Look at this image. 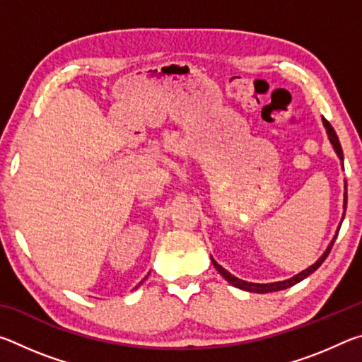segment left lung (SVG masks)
I'll return each mask as SVG.
<instances>
[{
  "instance_id": "obj_1",
  "label": "left lung",
  "mask_w": 362,
  "mask_h": 362,
  "mask_svg": "<svg viewBox=\"0 0 362 362\" xmlns=\"http://www.w3.org/2000/svg\"><path fill=\"white\" fill-rule=\"evenodd\" d=\"M322 124H324V127H326V131H327V136H329V140H330V144L334 145V150H335V153L337 155H339V158L341 159L343 161V151H341V145H340V140H339V137H337V134H335V131H334V127L330 126V122L326 119V118H322ZM346 185H345V199H343V209H346ZM343 218H345V212H343V217H341V222H343ZM341 225V223H340ZM340 225H339V228H337V235H339V230H340ZM337 235L334 236V240L330 241V244L327 246V249H326V252H324L320 259H317L313 265L311 267H308L306 269H303V272H300L298 274H296V276H292L291 279H286V281H278V283H269V284H257V283H247V281H243V279H240V278H236V276H233L231 273H228L226 272L225 268H222L218 265V263L212 259V263H214V267L217 268V272L222 274V276L228 281V283L231 284V286H235V287H238V289H243V291H247V292H255V293H267V292H276V291H284V289H287V287H291V286H293V284H297V283H300V281L302 279H305L306 276H310L311 273H315L317 268H320L321 265H322V262L326 260V257L329 255V252H330V249H332V246H334V243H335V238H337Z\"/></svg>"
}]
</instances>
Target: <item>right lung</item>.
Wrapping results in <instances>:
<instances>
[{"mask_svg":"<svg viewBox=\"0 0 362 362\" xmlns=\"http://www.w3.org/2000/svg\"><path fill=\"white\" fill-rule=\"evenodd\" d=\"M140 284H142V283H140ZM140 284H139V286H140Z\"/></svg>","mask_w":362,"mask_h":362,"instance_id":"1","label":"right lung"}]
</instances>
